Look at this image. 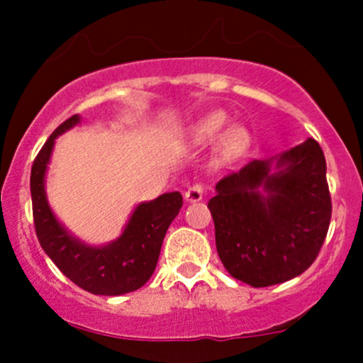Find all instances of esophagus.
I'll use <instances>...</instances> for the list:
<instances>
[{"instance_id":"34e87169","label":"esophagus","mask_w":363,"mask_h":363,"mask_svg":"<svg viewBox=\"0 0 363 363\" xmlns=\"http://www.w3.org/2000/svg\"><path fill=\"white\" fill-rule=\"evenodd\" d=\"M203 194H205V189H203V186L201 184H193V186L187 187L184 198H186V201L196 203V201H201Z\"/></svg>"}]
</instances>
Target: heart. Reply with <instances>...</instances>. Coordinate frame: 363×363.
Wrapping results in <instances>:
<instances>
[{"label": "heart", "instance_id": "1", "mask_svg": "<svg viewBox=\"0 0 363 363\" xmlns=\"http://www.w3.org/2000/svg\"><path fill=\"white\" fill-rule=\"evenodd\" d=\"M228 124V116L223 111H215L196 121L189 128V138L196 145H208L218 140ZM252 145V135L242 124L228 128L220 141L223 160H235L247 153Z\"/></svg>", "mask_w": 363, "mask_h": 363}]
</instances>
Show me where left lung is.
I'll list each match as a JSON object with an SVG mask.
<instances>
[{"label": "left lung", "mask_w": 363, "mask_h": 363, "mask_svg": "<svg viewBox=\"0 0 363 363\" xmlns=\"http://www.w3.org/2000/svg\"><path fill=\"white\" fill-rule=\"evenodd\" d=\"M208 201L225 269L247 285L272 286L315 261L331 222L326 158L315 140L225 176Z\"/></svg>", "instance_id": "1"}]
</instances>
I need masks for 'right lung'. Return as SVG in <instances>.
I'll return each mask as SVG.
<instances>
[{
    "label": "right lung",
    "mask_w": 363,
    "mask_h": 363,
    "mask_svg": "<svg viewBox=\"0 0 363 363\" xmlns=\"http://www.w3.org/2000/svg\"><path fill=\"white\" fill-rule=\"evenodd\" d=\"M78 123L80 116L74 114L54 129L32 165L30 194L37 239L61 273L80 289L107 297L129 294L143 286L155 272L162 242L169 225L181 210L182 196L174 191L153 201L140 203L129 216L123 234L106 245H89L73 237L57 222L49 206L45 172L54 141Z\"/></svg>",
    "instance_id": "right-lung-1"
}]
</instances>
